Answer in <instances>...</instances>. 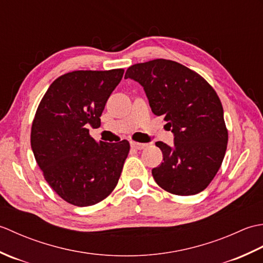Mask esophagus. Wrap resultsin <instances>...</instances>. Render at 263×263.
<instances>
[{
    "label": "esophagus",
    "instance_id": "obj_1",
    "mask_svg": "<svg viewBox=\"0 0 263 263\" xmlns=\"http://www.w3.org/2000/svg\"><path fill=\"white\" fill-rule=\"evenodd\" d=\"M131 147L135 148V149H138V150H141V149H144L147 146L148 143H140V142H135V141H131L130 142Z\"/></svg>",
    "mask_w": 263,
    "mask_h": 263
}]
</instances>
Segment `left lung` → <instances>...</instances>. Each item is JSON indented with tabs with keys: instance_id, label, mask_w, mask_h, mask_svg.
Returning <instances> with one entry per match:
<instances>
[{
	"instance_id": "obj_1",
	"label": "left lung",
	"mask_w": 263,
	"mask_h": 263,
	"mask_svg": "<svg viewBox=\"0 0 263 263\" xmlns=\"http://www.w3.org/2000/svg\"><path fill=\"white\" fill-rule=\"evenodd\" d=\"M125 79L140 83L155 115H163L174 144L156 142L164 163L153 168L156 183L177 195L197 194L209 185L225 157L228 132L219 97L197 72L171 60L128 68Z\"/></svg>"
}]
</instances>
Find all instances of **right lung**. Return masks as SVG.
<instances>
[{"label": "right lung", "mask_w": 263, "mask_h": 263, "mask_svg": "<svg viewBox=\"0 0 263 263\" xmlns=\"http://www.w3.org/2000/svg\"><path fill=\"white\" fill-rule=\"evenodd\" d=\"M124 70L73 71L59 77L39 104L31 126V149L44 177L66 202L96 204L121 176L130 143L97 142L88 126L100 116Z\"/></svg>", "instance_id": "obj_1"}]
</instances>
